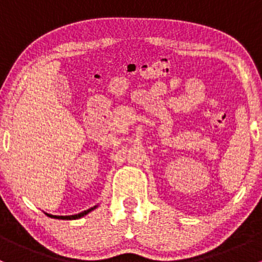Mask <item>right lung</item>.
<instances>
[{"mask_svg": "<svg viewBox=\"0 0 262 262\" xmlns=\"http://www.w3.org/2000/svg\"><path fill=\"white\" fill-rule=\"evenodd\" d=\"M96 208H97V205H95V207L90 208V209H87V210H83V212H81V213H78V214H75V215H52V214H48V213H46V214L48 216H50V218L64 219V221H66V219H67V221H72V219L82 218V216H84V215H86V214H89L90 212H92V210L96 209Z\"/></svg>", "mask_w": 262, "mask_h": 262, "instance_id": "1", "label": "right lung"}]
</instances>
